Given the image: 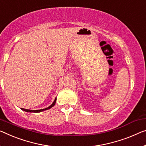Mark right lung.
<instances>
[{"mask_svg": "<svg viewBox=\"0 0 146 146\" xmlns=\"http://www.w3.org/2000/svg\"><path fill=\"white\" fill-rule=\"evenodd\" d=\"M56 100H57V98H55L54 101L53 102L52 104H51L50 106L46 108H44V109L37 110H27V109H24V108H21V110H23L25 111H27V112H35V113H38V112H41V111H45V110H48L51 108H52L55 104Z\"/></svg>", "mask_w": 146, "mask_h": 146, "instance_id": "right-lung-1", "label": "right lung"}]
</instances>
